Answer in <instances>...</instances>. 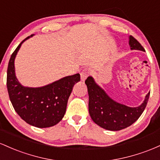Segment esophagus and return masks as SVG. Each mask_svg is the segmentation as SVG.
I'll use <instances>...</instances> for the list:
<instances>
[{
  "label": "esophagus",
  "instance_id": "34e87169",
  "mask_svg": "<svg viewBox=\"0 0 160 160\" xmlns=\"http://www.w3.org/2000/svg\"><path fill=\"white\" fill-rule=\"evenodd\" d=\"M80 75H81V80L85 81L90 75V72L88 69H85L82 71V72H81Z\"/></svg>",
  "mask_w": 160,
  "mask_h": 160
}]
</instances>
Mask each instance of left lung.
Returning a JSON list of instances; mask_svg holds the SVG:
<instances>
[{
  "label": "left lung",
  "instance_id": "1",
  "mask_svg": "<svg viewBox=\"0 0 160 160\" xmlns=\"http://www.w3.org/2000/svg\"><path fill=\"white\" fill-rule=\"evenodd\" d=\"M129 45L132 50L144 51L143 46L132 35L129 37ZM85 82L88 91V109L91 119L101 128L109 131L122 130L137 121L146 108L150 97L149 92L140 107H129L109 98L92 77H88Z\"/></svg>",
  "mask_w": 160,
  "mask_h": 160
}]
</instances>
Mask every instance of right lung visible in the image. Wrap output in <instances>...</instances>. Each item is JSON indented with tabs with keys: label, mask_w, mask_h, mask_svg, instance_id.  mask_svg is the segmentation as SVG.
Segmentation results:
<instances>
[{
	"label": "right lung",
	"mask_w": 160,
	"mask_h": 160,
	"mask_svg": "<svg viewBox=\"0 0 160 160\" xmlns=\"http://www.w3.org/2000/svg\"><path fill=\"white\" fill-rule=\"evenodd\" d=\"M32 36V35H31ZM25 38L12 53L8 67L7 87L10 101L17 114L29 125L38 128L53 126L63 118L68 99L80 75L66 76L41 88L23 87L14 70V60Z\"/></svg>",
	"instance_id": "1"
}]
</instances>
